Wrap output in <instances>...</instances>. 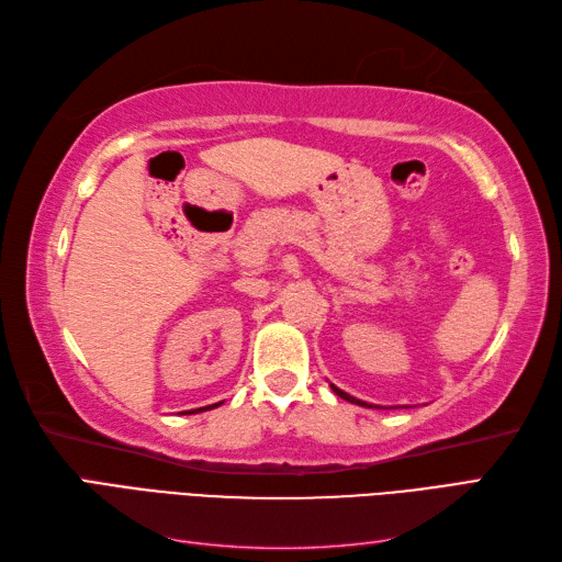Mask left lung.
<instances>
[{
	"instance_id": "1",
	"label": "left lung",
	"mask_w": 562,
	"mask_h": 562,
	"mask_svg": "<svg viewBox=\"0 0 562 562\" xmlns=\"http://www.w3.org/2000/svg\"><path fill=\"white\" fill-rule=\"evenodd\" d=\"M330 389L335 391V394L339 396V398H345V401H349V403H356V405H361V407H380V405H372V403H366V401H359V398H353V396H349L347 391H342V389H337L335 384H330Z\"/></svg>"
}]
</instances>
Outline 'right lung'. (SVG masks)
I'll list each match as a JSON object with an SVG mask.
<instances>
[{
  "label": "right lung",
  "instance_id": "1",
  "mask_svg": "<svg viewBox=\"0 0 562 562\" xmlns=\"http://www.w3.org/2000/svg\"><path fill=\"white\" fill-rule=\"evenodd\" d=\"M217 405H223V403H213V405H206V407H196V411H190V415H192V413H203V411H213V407H217Z\"/></svg>",
  "mask_w": 562,
  "mask_h": 562
}]
</instances>
